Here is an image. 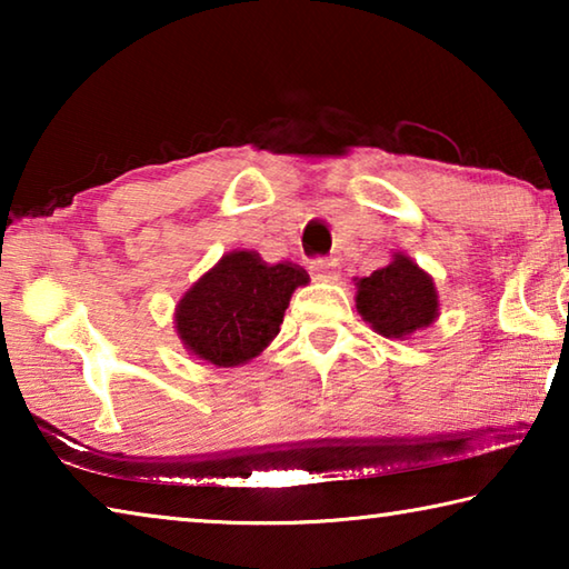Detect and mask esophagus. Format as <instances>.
I'll return each mask as SVG.
<instances>
[{"instance_id":"obj_1","label":"esophagus","mask_w":569,"mask_h":569,"mask_svg":"<svg viewBox=\"0 0 569 569\" xmlns=\"http://www.w3.org/2000/svg\"><path fill=\"white\" fill-rule=\"evenodd\" d=\"M308 268H311V276L316 281H336L339 278V263L333 258H313Z\"/></svg>"}]
</instances>
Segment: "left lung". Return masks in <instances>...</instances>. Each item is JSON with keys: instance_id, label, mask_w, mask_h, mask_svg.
I'll return each instance as SVG.
<instances>
[{"instance_id": "1", "label": "left lung", "mask_w": 569, "mask_h": 569, "mask_svg": "<svg viewBox=\"0 0 569 569\" xmlns=\"http://www.w3.org/2000/svg\"><path fill=\"white\" fill-rule=\"evenodd\" d=\"M356 286V308L363 321L387 339H403L437 319V288L407 256H393L389 266L361 278Z\"/></svg>"}]
</instances>
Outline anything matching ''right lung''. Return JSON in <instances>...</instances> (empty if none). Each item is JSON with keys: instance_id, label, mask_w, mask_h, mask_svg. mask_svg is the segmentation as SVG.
I'll return each mask as SVG.
<instances>
[{"instance_id": "obj_1", "label": "right lung", "mask_w": 569, "mask_h": 569, "mask_svg": "<svg viewBox=\"0 0 569 569\" xmlns=\"http://www.w3.org/2000/svg\"><path fill=\"white\" fill-rule=\"evenodd\" d=\"M306 283L303 268L268 266L258 253L236 250L182 296L178 336L188 351L210 363H246L281 331L291 293Z\"/></svg>"}]
</instances>
